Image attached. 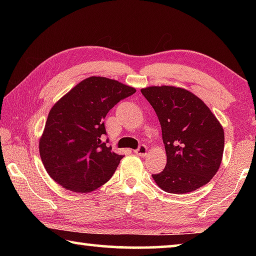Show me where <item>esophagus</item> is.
I'll return each instance as SVG.
<instances>
[{
    "label": "esophagus",
    "instance_id": "obj_1",
    "mask_svg": "<svg viewBox=\"0 0 256 256\" xmlns=\"http://www.w3.org/2000/svg\"><path fill=\"white\" fill-rule=\"evenodd\" d=\"M134 154H136L138 156H141V157H144V156L148 154V148H146L144 144H141L136 151H134Z\"/></svg>",
    "mask_w": 256,
    "mask_h": 256
}]
</instances>
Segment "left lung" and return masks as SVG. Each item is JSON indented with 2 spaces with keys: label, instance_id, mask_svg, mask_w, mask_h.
<instances>
[{
  "label": "left lung",
  "instance_id": "obj_1",
  "mask_svg": "<svg viewBox=\"0 0 256 256\" xmlns=\"http://www.w3.org/2000/svg\"><path fill=\"white\" fill-rule=\"evenodd\" d=\"M158 116L167 164L154 180L164 192L185 194L209 183L222 160L224 133L210 108L188 90L141 89Z\"/></svg>",
  "mask_w": 256,
  "mask_h": 256
}]
</instances>
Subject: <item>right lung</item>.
<instances>
[{
    "label": "right lung",
    "instance_id": "1",
    "mask_svg": "<svg viewBox=\"0 0 256 256\" xmlns=\"http://www.w3.org/2000/svg\"><path fill=\"white\" fill-rule=\"evenodd\" d=\"M136 90L104 76L86 78L52 107L40 140L42 162L64 188L88 193L110 180L123 156L106 146L107 112Z\"/></svg>",
    "mask_w": 256,
    "mask_h": 256
}]
</instances>
